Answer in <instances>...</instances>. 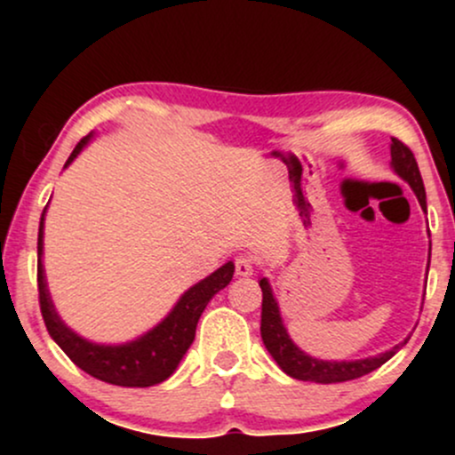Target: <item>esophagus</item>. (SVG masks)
I'll return each instance as SVG.
<instances>
[{
    "label": "esophagus",
    "instance_id": "obj_1",
    "mask_svg": "<svg viewBox=\"0 0 455 455\" xmlns=\"http://www.w3.org/2000/svg\"><path fill=\"white\" fill-rule=\"evenodd\" d=\"M235 274L237 275H252L254 274V260L250 257H237L235 259Z\"/></svg>",
    "mask_w": 455,
    "mask_h": 455
}]
</instances>
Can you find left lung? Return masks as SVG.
Listing matches in <instances>:
<instances>
[{
    "instance_id": "1",
    "label": "left lung",
    "mask_w": 455,
    "mask_h": 455,
    "mask_svg": "<svg viewBox=\"0 0 455 455\" xmlns=\"http://www.w3.org/2000/svg\"><path fill=\"white\" fill-rule=\"evenodd\" d=\"M391 166H394L395 173L412 188V192L419 198L421 210L426 212V188L424 180H421L419 166H417L412 151L398 139H391ZM427 267H430V263H427ZM259 284L260 291H263L260 338H263L265 348H267L271 357H274L275 363L282 368V372H286L289 377H293L297 380H310V383L327 385L359 379L363 377V374H370L372 370L380 368L387 359L394 357L402 344H406L404 340L402 344H395L391 351L377 355V357L355 359V362H325V359L310 357V355H306L293 340H291V336L286 333V327L282 325L278 301L274 299L267 278L260 280Z\"/></svg>"
}]
</instances>
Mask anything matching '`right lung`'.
<instances>
[{
  "label": "right lung",
  "instance_id": "obj_1",
  "mask_svg": "<svg viewBox=\"0 0 455 455\" xmlns=\"http://www.w3.org/2000/svg\"><path fill=\"white\" fill-rule=\"evenodd\" d=\"M93 134H87L72 149L66 166L81 154L83 148L90 143ZM43 248H44V212L40 218L38 228V299L40 312H43L44 325L49 329L51 338L60 344V348L75 362L83 372L92 374L93 379L104 380V383L119 385V387H151L166 380L175 372L190 344L195 342L196 323L201 318L205 306L218 291H222L228 282L233 280L235 265L228 260L220 269L213 271L205 280L196 282L195 286L180 297L173 310L166 315L162 323H158L148 333L137 338V340L126 344H96L81 338L64 325L60 315L55 312L53 301H51L49 289L44 280L43 265Z\"/></svg>",
  "mask_w": 455,
  "mask_h": 455
}]
</instances>
